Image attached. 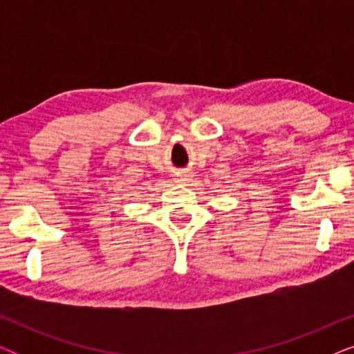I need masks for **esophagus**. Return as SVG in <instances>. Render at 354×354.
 Listing matches in <instances>:
<instances>
[{"instance_id":"obj_1","label":"esophagus","mask_w":354,"mask_h":354,"mask_svg":"<svg viewBox=\"0 0 354 354\" xmlns=\"http://www.w3.org/2000/svg\"><path fill=\"white\" fill-rule=\"evenodd\" d=\"M178 177H180V180H188V178H190V176H188L187 172H180V176Z\"/></svg>"}]
</instances>
